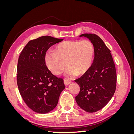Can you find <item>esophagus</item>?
Instances as JSON below:
<instances>
[{"label":"esophagus","mask_w":134,"mask_h":134,"mask_svg":"<svg viewBox=\"0 0 134 134\" xmlns=\"http://www.w3.org/2000/svg\"><path fill=\"white\" fill-rule=\"evenodd\" d=\"M64 84L66 86H67L69 84H70L71 83V81L70 80L67 79H64Z\"/></svg>","instance_id":"esophagus-1"}]
</instances>
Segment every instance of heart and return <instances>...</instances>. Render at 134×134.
Instances as JSON below:
<instances>
[{
    "label": "heart",
    "instance_id": "obj_1",
    "mask_svg": "<svg viewBox=\"0 0 134 134\" xmlns=\"http://www.w3.org/2000/svg\"><path fill=\"white\" fill-rule=\"evenodd\" d=\"M94 57V47L87 40L65 41L58 44L55 51L46 52L44 60L47 68L52 74L59 75L65 67L66 60V76L83 74L91 68Z\"/></svg>",
    "mask_w": 134,
    "mask_h": 134
}]
</instances>
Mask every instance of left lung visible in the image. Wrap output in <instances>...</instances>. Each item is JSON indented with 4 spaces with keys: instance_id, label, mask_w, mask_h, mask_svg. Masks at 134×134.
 <instances>
[{
    "instance_id": "1",
    "label": "left lung",
    "mask_w": 134,
    "mask_h": 134,
    "mask_svg": "<svg viewBox=\"0 0 134 134\" xmlns=\"http://www.w3.org/2000/svg\"><path fill=\"white\" fill-rule=\"evenodd\" d=\"M88 38L94 47V58L90 69L75 80L80 87L75 97L78 106L87 112H95L103 108L116 91L117 75L111 51L99 36L84 34L80 37Z\"/></svg>"
}]
</instances>
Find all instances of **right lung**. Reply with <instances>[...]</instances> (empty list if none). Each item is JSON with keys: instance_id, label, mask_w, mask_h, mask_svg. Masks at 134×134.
<instances>
[{"instance_id": "right-lung-1", "label": "right lung", "mask_w": 134, "mask_h": 134, "mask_svg": "<svg viewBox=\"0 0 134 134\" xmlns=\"http://www.w3.org/2000/svg\"><path fill=\"white\" fill-rule=\"evenodd\" d=\"M49 36L31 40L19 55L17 65V85L28 107L39 113H46L57 106L65 89L64 80L48 69L44 60L47 50L63 41Z\"/></svg>"}]
</instances>
